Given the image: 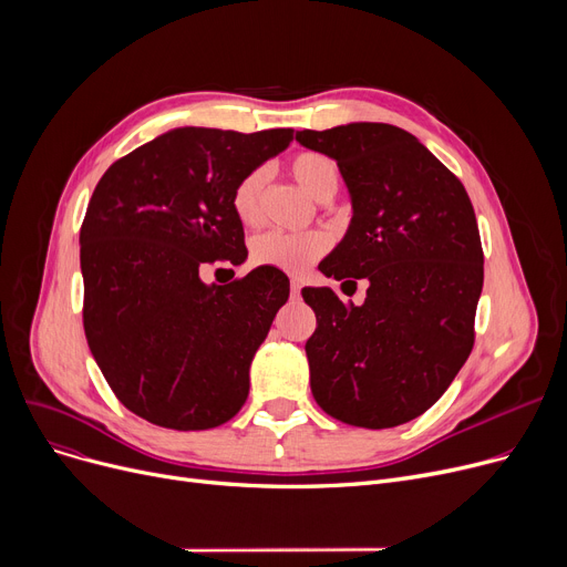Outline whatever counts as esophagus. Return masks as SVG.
Listing matches in <instances>:
<instances>
[{"label":"esophagus","instance_id":"1","mask_svg":"<svg viewBox=\"0 0 567 567\" xmlns=\"http://www.w3.org/2000/svg\"><path fill=\"white\" fill-rule=\"evenodd\" d=\"M301 280L299 278H291V285H289V289H291V296H293V299H299V296H301Z\"/></svg>","mask_w":567,"mask_h":567}]
</instances>
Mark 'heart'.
<instances>
[{"label":"heart","mask_w":567,"mask_h":567,"mask_svg":"<svg viewBox=\"0 0 567 567\" xmlns=\"http://www.w3.org/2000/svg\"><path fill=\"white\" fill-rule=\"evenodd\" d=\"M289 172L310 197L319 202H329L336 197L340 188V167L338 163L321 152H296L289 158ZM266 186V172L261 167L250 169L238 178V184L231 190V212L236 220L255 227L261 218V197ZM326 248H329V238L321 231H299V234H285V231H266L259 234L250 257L257 266H271L285 274H299L306 266H310L315 259H319Z\"/></svg>","instance_id":"1"}]
</instances>
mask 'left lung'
Returning <instances> with one entry per match:
<instances>
[{"instance_id":"left-lung-1","label":"left lung","mask_w":567,"mask_h":567,"mask_svg":"<svg viewBox=\"0 0 567 567\" xmlns=\"http://www.w3.org/2000/svg\"><path fill=\"white\" fill-rule=\"evenodd\" d=\"M296 140L338 161L353 204L321 274L353 291L368 282L363 306H344L329 287L303 289L317 315L306 344L312 395L353 427L409 423L445 393L475 342L483 246L473 204L398 126L349 124Z\"/></svg>"}]
</instances>
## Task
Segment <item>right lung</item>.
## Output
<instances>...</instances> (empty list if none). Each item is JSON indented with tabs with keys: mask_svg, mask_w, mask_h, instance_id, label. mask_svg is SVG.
<instances>
[{
	"mask_svg": "<svg viewBox=\"0 0 567 567\" xmlns=\"http://www.w3.org/2000/svg\"><path fill=\"white\" fill-rule=\"evenodd\" d=\"M291 137V128H176L101 176L80 227L82 323L112 393L140 419L212 430L246 404L252 355L289 280L259 266L208 287L202 271L246 259L231 190Z\"/></svg>",
	"mask_w": 567,
	"mask_h": 567,
	"instance_id": "right-lung-1",
	"label": "right lung"
}]
</instances>
